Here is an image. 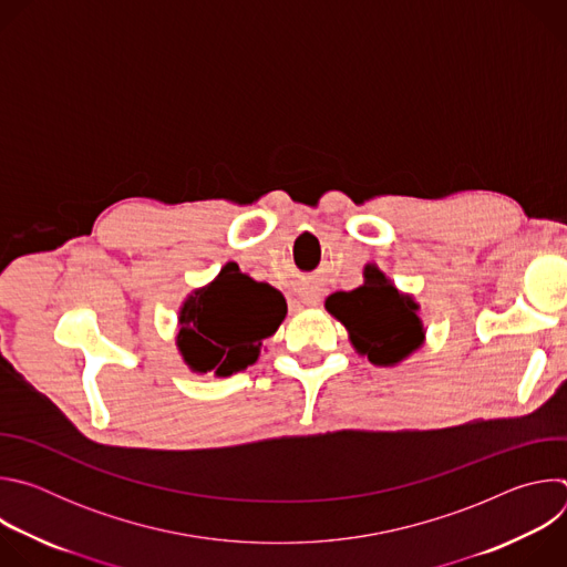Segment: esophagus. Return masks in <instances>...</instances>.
<instances>
[{
    "mask_svg": "<svg viewBox=\"0 0 567 567\" xmlns=\"http://www.w3.org/2000/svg\"><path fill=\"white\" fill-rule=\"evenodd\" d=\"M300 300H302L305 305H309V307H311V305H318V300H320V298H318V293H316V291H302V293H300Z\"/></svg>",
    "mask_w": 567,
    "mask_h": 567,
    "instance_id": "obj_1",
    "label": "esophagus"
}]
</instances>
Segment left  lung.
Masks as SVG:
<instances>
[{
	"label": "left lung",
	"mask_w": 567,
	"mask_h": 567,
	"mask_svg": "<svg viewBox=\"0 0 567 567\" xmlns=\"http://www.w3.org/2000/svg\"><path fill=\"white\" fill-rule=\"evenodd\" d=\"M365 282L352 291H337L326 309L350 332L354 350L374 365H394L424 343L420 305L401 293L377 265H365Z\"/></svg>",
	"instance_id": "1"
}]
</instances>
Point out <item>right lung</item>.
<instances>
[{"label":"right lung","instance_id":"right-lung-1","mask_svg":"<svg viewBox=\"0 0 567 567\" xmlns=\"http://www.w3.org/2000/svg\"><path fill=\"white\" fill-rule=\"evenodd\" d=\"M287 316L285 296L228 262L179 309L177 348L193 372L230 377L258 361L260 346Z\"/></svg>","mask_w":567,"mask_h":567}]
</instances>
